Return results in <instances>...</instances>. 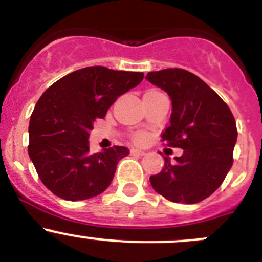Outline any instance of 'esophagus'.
<instances>
[{"label":"esophagus","mask_w":262,"mask_h":262,"mask_svg":"<svg viewBox=\"0 0 262 262\" xmlns=\"http://www.w3.org/2000/svg\"><path fill=\"white\" fill-rule=\"evenodd\" d=\"M131 155H137V156H144L145 155V151L139 150V149H131Z\"/></svg>","instance_id":"1"}]
</instances>
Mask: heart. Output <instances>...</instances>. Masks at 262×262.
Wrapping results in <instances>:
<instances>
[{"label":"heart","mask_w":262,"mask_h":262,"mask_svg":"<svg viewBox=\"0 0 262 262\" xmlns=\"http://www.w3.org/2000/svg\"><path fill=\"white\" fill-rule=\"evenodd\" d=\"M144 140H145L144 135H136V136H135V141L136 142H142Z\"/></svg>","instance_id":"obj_1"}]
</instances>
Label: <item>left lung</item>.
Instances as JSON below:
<instances>
[{
    "label": "left lung",
    "mask_w": 262,
    "mask_h": 262,
    "mask_svg": "<svg viewBox=\"0 0 262 262\" xmlns=\"http://www.w3.org/2000/svg\"><path fill=\"white\" fill-rule=\"evenodd\" d=\"M151 84L171 99L170 125L161 135L183 155L151 175L159 194L175 203L194 204L220 188L233 163L236 121L220 96L193 73L179 68L147 73Z\"/></svg>",
    "instance_id": "obj_1"
}]
</instances>
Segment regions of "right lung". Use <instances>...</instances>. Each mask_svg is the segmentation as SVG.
<instances>
[{
  "label": "right lung",
  "mask_w": 262,
  "mask_h": 262,
  "mask_svg": "<svg viewBox=\"0 0 262 262\" xmlns=\"http://www.w3.org/2000/svg\"><path fill=\"white\" fill-rule=\"evenodd\" d=\"M144 73L87 67L69 73L42 93L29 125V156L42 184L59 198L84 201L111 184L125 146L90 152V131Z\"/></svg>",
  "instance_id": "obj_1"
}]
</instances>
